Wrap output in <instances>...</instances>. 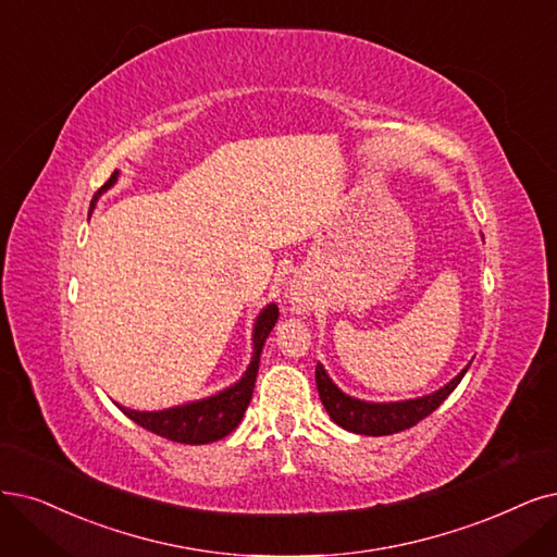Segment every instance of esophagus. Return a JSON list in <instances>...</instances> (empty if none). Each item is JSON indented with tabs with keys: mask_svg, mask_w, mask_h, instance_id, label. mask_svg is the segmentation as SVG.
<instances>
[{
	"mask_svg": "<svg viewBox=\"0 0 557 557\" xmlns=\"http://www.w3.org/2000/svg\"><path fill=\"white\" fill-rule=\"evenodd\" d=\"M292 305H294V310L296 312H300L302 310V305H305V296H302V292H292Z\"/></svg>",
	"mask_w": 557,
	"mask_h": 557,
	"instance_id": "34e87169",
	"label": "esophagus"
}]
</instances>
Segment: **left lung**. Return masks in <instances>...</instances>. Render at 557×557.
I'll return each mask as SVG.
<instances>
[{
  "mask_svg": "<svg viewBox=\"0 0 557 557\" xmlns=\"http://www.w3.org/2000/svg\"><path fill=\"white\" fill-rule=\"evenodd\" d=\"M468 367L461 369V374L451 379L447 385L436 389V393L406 401L372 404L348 397L331 381V376L325 374L323 364H317V387L327 416H331L335 424L362 436H389L397 434V431L410 429L426 416L434 413V410L455 393V387L461 383Z\"/></svg>",
  "mask_w": 557,
  "mask_h": 557,
  "instance_id": "1",
  "label": "left lung"
}]
</instances>
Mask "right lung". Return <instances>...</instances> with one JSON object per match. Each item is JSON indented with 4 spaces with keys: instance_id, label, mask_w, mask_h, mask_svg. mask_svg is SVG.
I'll return each instance as SVG.
<instances>
[{
    "instance_id": "obj_1",
    "label": "right lung",
    "mask_w": 557,
    "mask_h": 557,
    "mask_svg": "<svg viewBox=\"0 0 557 557\" xmlns=\"http://www.w3.org/2000/svg\"><path fill=\"white\" fill-rule=\"evenodd\" d=\"M119 172H114L108 183L94 195L91 209L96 206V199L108 193L112 185L116 183ZM91 215V211H89ZM280 310L277 305L271 302L265 305L261 314L257 317L255 323V333H252V362L247 364L245 374L240 381H236L234 385H230L222 393L206 397L193 404H183V406H174L168 410H131V408H121L133 422H137L139 426H144L151 434H158L168 441L174 443H185V445H206L220 441L224 436H230L232 431L240 424L245 408L250 406L252 393H255V381H257V372H259V358H261V348L263 342L268 337V333L273 331V325L277 323Z\"/></svg>"
}]
</instances>
